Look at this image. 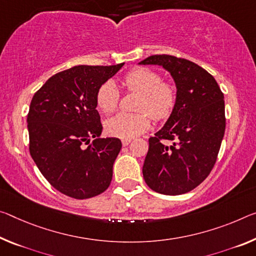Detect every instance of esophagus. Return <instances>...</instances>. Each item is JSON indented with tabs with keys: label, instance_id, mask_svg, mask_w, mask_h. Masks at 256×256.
Returning a JSON list of instances; mask_svg holds the SVG:
<instances>
[{
	"label": "esophagus",
	"instance_id": "34e87169",
	"mask_svg": "<svg viewBox=\"0 0 256 256\" xmlns=\"http://www.w3.org/2000/svg\"><path fill=\"white\" fill-rule=\"evenodd\" d=\"M130 142H131V139H123V140H122V144H123V146H128V144H130Z\"/></svg>",
	"mask_w": 256,
	"mask_h": 256
}]
</instances>
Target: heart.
<instances>
[{
  "mask_svg": "<svg viewBox=\"0 0 256 256\" xmlns=\"http://www.w3.org/2000/svg\"><path fill=\"white\" fill-rule=\"evenodd\" d=\"M128 91L141 94L138 101L139 112H120L104 122L107 134L132 139L148 131L152 124L150 116L157 122L168 120L176 104L178 91L176 85L164 82L160 72L148 67H139L128 72L124 77ZM120 88L112 80L101 84L96 92V106L104 114L112 112L118 106Z\"/></svg>",
  "mask_w": 256,
  "mask_h": 256,
  "instance_id": "1",
  "label": "heart"
}]
</instances>
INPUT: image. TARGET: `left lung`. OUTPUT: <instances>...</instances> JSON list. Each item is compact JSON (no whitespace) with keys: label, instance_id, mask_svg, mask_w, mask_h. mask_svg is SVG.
I'll use <instances>...</instances> for the list:
<instances>
[{"label":"left lung","instance_id":"1","mask_svg":"<svg viewBox=\"0 0 256 256\" xmlns=\"http://www.w3.org/2000/svg\"><path fill=\"white\" fill-rule=\"evenodd\" d=\"M139 64H158L176 82L174 110L149 139L142 173L154 192L176 196L200 186L212 171L224 136V96L214 77L197 64L155 54ZM164 140H172L171 146Z\"/></svg>","mask_w":256,"mask_h":256}]
</instances>
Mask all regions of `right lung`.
Here are the masks:
<instances>
[{
  "instance_id": "right-lung-1",
  "label": "right lung",
  "mask_w": 256,
  "mask_h": 256,
  "mask_svg": "<svg viewBox=\"0 0 256 256\" xmlns=\"http://www.w3.org/2000/svg\"><path fill=\"white\" fill-rule=\"evenodd\" d=\"M123 64H82L60 72L32 99L27 115L30 156L50 184L66 196L86 200L110 184L122 142L100 138L96 96Z\"/></svg>"
}]
</instances>
